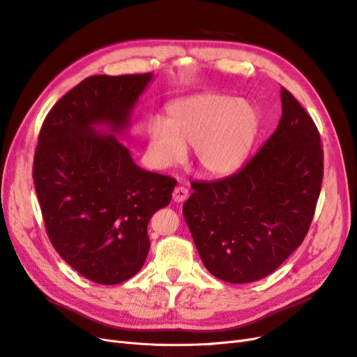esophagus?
Wrapping results in <instances>:
<instances>
[{
    "instance_id": "1",
    "label": "esophagus",
    "mask_w": 357,
    "mask_h": 357,
    "mask_svg": "<svg viewBox=\"0 0 357 357\" xmlns=\"http://www.w3.org/2000/svg\"><path fill=\"white\" fill-rule=\"evenodd\" d=\"M189 197V190L185 186H177L172 192V199L174 202H185Z\"/></svg>"
}]
</instances>
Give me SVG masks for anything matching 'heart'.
<instances>
[{
  "mask_svg": "<svg viewBox=\"0 0 357 357\" xmlns=\"http://www.w3.org/2000/svg\"><path fill=\"white\" fill-rule=\"evenodd\" d=\"M259 131L256 107L222 93H198L172 101L167 121L150 119L146 126L149 156L158 168L178 165L186 147L199 169L225 176L238 168L250 152Z\"/></svg>",
  "mask_w": 357,
  "mask_h": 357,
  "instance_id": "obj_1",
  "label": "heart"
}]
</instances>
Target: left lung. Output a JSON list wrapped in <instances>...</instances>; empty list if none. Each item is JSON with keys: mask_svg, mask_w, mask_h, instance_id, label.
Here are the masks:
<instances>
[{"mask_svg": "<svg viewBox=\"0 0 357 357\" xmlns=\"http://www.w3.org/2000/svg\"><path fill=\"white\" fill-rule=\"evenodd\" d=\"M321 178L320 134L282 88V119L261 150L229 177L190 185L183 214L204 266L235 284L274 273L304 241Z\"/></svg>", "mask_w": 357, "mask_h": 357, "instance_id": "8db88e82", "label": "left lung"}]
</instances>
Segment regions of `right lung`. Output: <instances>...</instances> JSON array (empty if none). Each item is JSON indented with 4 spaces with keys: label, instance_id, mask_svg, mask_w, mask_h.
Wrapping results in <instances>:
<instances>
[{
    "label": "right lung",
    "instance_id": "right-lung-1",
    "mask_svg": "<svg viewBox=\"0 0 357 357\" xmlns=\"http://www.w3.org/2000/svg\"><path fill=\"white\" fill-rule=\"evenodd\" d=\"M152 79V73L91 75L52 107L40 129L32 178L49 240L98 284L122 283L142 269L149 220L177 185L139 168L117 138Z\"/></svg>",
    "mask_w": 357,
    "mask_h": 357
}]
</instances>
